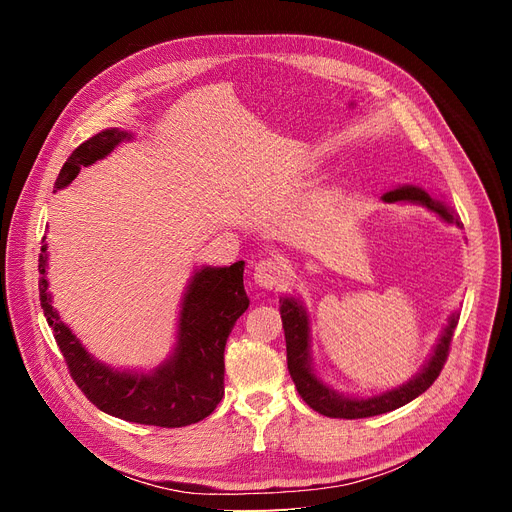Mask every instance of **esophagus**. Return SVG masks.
<instances>
[{"label":"esophagus","mask_w":512,"mask_h":512,"mask_svg":"<svg viewBox=\"0 0 512 512\" xmlns=\"http://www.w3.org/2000/svg\"><path fill=\"white\" fill-rule=\"evenodd\" d=\"M255 282L261 288L272 290L276 286H280L286 280V261L282 257L270 255L263 257L261 261L255 263Z\"/></svg>","instance_id":"34e87169"}]
</instances>
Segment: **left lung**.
Masks as SVG:
<instances>
[{
	"label": "left lung",
	"instance_id": "left-lung-1",
	"mask_svg": "<svg viewBox=\"0 0 512 512\" xmlns=\"http://www.w3.org/2000/svg\"><path fill=\"white\" fill-rule=\"evenodd\" d=\"M384 201L394 203V201H411L425 205L427 209L436 211L442 220L448 224L463 226L459 218L438 199L429 197L423 188L419 186H400L396 191H390L384 195ZM280 315H282V328H284V338H286V361H288V371L290 378L297 386L301 398L307 402V405L326 417H336V419H363V417H373V415H382L388 411H394L402 405H407L413 398L423 394L429 386H432L448 359L450 353V342L454 336V328L459 324V313H454L448 321V326L436 346V351L429 359V363L423 367V371L415 378L400 386L396 390H390L380 396H371V398H346L336 394L332 388L321 384L315 373L311 369V357H309V321L303 305L299 301L282 299L280 301Z\"/></svg>",
	"mask_w": 512,
	"mask_h": 512
}]
</instances>
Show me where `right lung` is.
<instances>
[{"label":"right lung","instance_id":"add662e5","mask_svg":"<svg viewBox=\"0 0 512 512\" xmlns=\"http://www.w3.org/2000/svg\"><path fill=\"white\" fill-rule=\"evenodd\" d=\"M130 134L103 130L66 159L56 188L70 184L80 168L95 164ZM45 240V238H43ZM47 245L39 255V297L74 384L97 409L124 421L184 427L211 415L224 396V348L236 319L249 309L242 284L245 261L230 267H205L197 272L182 303L176 353L153 373H122L97 363L51 307L45 263Z\"/></svg>","mask_w":512,"mask_h":512}]
</instances>
